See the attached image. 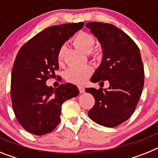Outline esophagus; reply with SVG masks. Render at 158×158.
<instances>
[{
  "mask_svg": "<svg viewBox=\"0 0 158 158\" xmlns=\"http://www.w3.org/2000/svg\"><path fill=\"white\" fill-rule=\"evenodd\" d=\"M78 89H79V92H80V93H85V88L82 87V86H79V87H78Z\"/></svg>",
  "mask_w": 158,
  "mask_h": 158,
  "instance_id": "1",
  "label": "esophagus"
}]
</instances>
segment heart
<instances>
[{"label": "heart", "instance_id": "b5f03b06", "mask_svg": "<svg viewBox=\"0 0 158 158\" xmlns=\"http://www.w3.org/2000/svg\"><path fill=\"white\" fill-rule=\"evenodd\" d=\"M74 45L85 53H89L93 50L95 45V39L92 35L86 32H78L73 39ZM65 47H62L58 50V61L62 63L64 59ZM100 53L95 51L93 57L95 58H100ZM93 72V69L89 65H80V66H71L65 73V78L68 82L76 85H82L87 81Z\"/></svg>", "mask_w": 158, "mask_h": 158}]
</instances>
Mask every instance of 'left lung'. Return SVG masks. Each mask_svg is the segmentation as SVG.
<instances>
[{"label":"left lung","instance_id":"8db88e82","mask_svg":"<svg viewBox=\"0 0 158 158\" xmlns=\"http://www.w3.org/2000/svg\"><path fill=\"white\" fill-rule=\"evenodd\" d=\"M101 44L103 58L91 78L93 83L109 82L107 89L88 88L95 99L88 115L101 126L115 127L131 116L142 95L144 68L140 51L129 35L110 23L85 25Z\"/></svg>","mask_w":158,"mask_h":158}]
</instances>
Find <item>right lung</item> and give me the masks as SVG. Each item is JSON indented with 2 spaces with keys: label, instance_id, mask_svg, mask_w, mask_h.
Wrapping results in <instances>:
<instances>
[{
  "label": "right lung",
  "instance_id": "add662e5",
  "mask_svg": "<svg viewBox=\"0 0 158 158\" xmlns=\"http://www.w3.org/2000/svg\"><path fill=\"white\" fill-rule=\"evenodd\" d=\"M84 23L54 25L38 33L19 49L11 76L12 109L19 124L31 134L50 133L60 123L62 104L79 94L73 84L57 89L46 81L58 69V52Z\"/></svg>",
  "mask_w": 158,
  "mask_h": 158
}]
</instances>
